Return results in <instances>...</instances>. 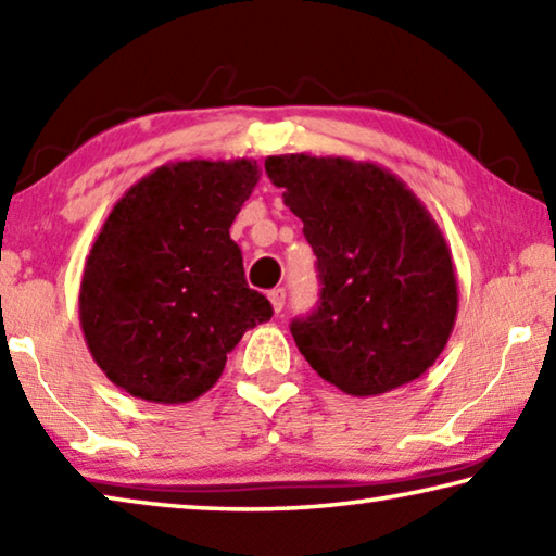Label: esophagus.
<instances>
[{"instance_id": "esophagus-1", "label": "esophagus", "mask_w": 556, "mask_h": 556, "mask_svg": "<svg viewBox=\"0 0 556 556\" xmlns=\"http://www.w3.org/2000/svg\"><path fill=\"white\" fill-rule=\"evenodd\" d=\"M285 301H287V291L285 289H271L269 291V304H271V308H275L277 314L281 312V308H285Z\"/></svg>"}]
</instances>
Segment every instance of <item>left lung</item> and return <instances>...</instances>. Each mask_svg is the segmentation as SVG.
Wrapping results in <instances>:
<instances>
[{"mask_svg": "<svg viewBox=\"0 0 556 556\" xmlns=\"http://www.w3.org/2000/svg\"><path fill=\"white\" fill-rule=\"evenodd\" d=\"M265 172L314 248L321 299L291 336L326 382L375 397L425 375L448 343L458 281L437 220L372 162L267 156Z\"/></svg>", "mask_w": 556, "mask_h": 556, "instance_id": "left-lung-1", "label": "left lung"}]
</instances>
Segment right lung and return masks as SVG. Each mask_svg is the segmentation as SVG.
I'll return each instance as SVG.
<instances>
[{
    "label": "right lung",
    "instance_id": "right-lung-1",
    "mask_svg": "<svg viewBox=\"0 0 556 556\" xmlns=\"http://www.w3.org/2000/svg\"><path fill=\"white\" fill-rule=\"evenodd\" d=\"M257 181L252 159H191L154 168L110 211L83 269L78 314L92 361L131 397L199 400L242 333L271 318L230 238Z\"/></svg>",
    "mask_w": 556,
    "mask_h": 556
}]
</instances>
